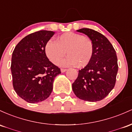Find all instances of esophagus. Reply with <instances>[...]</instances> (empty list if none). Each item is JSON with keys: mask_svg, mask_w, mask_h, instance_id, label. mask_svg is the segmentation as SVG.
Here are the masks:
<instances>
[{"mask_svg": "<svg viewBox=\"0 0 132 132\" xmlns=\"http://www.w3.org/2000/svg\"><path fill=\"white\" fill-rule=\"evenodd\" d=\"M60 70H61L62 73H63V72H66L67 69H60Z\"/></svg>", "mask_w": 132, "mask_h": 132, "instance_id": "34e87169", "label": "esophagus"}]
</instances>
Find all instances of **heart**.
<instances>
[{
    "label": "heart",
    "instance_id": "heart-1",
    "mask_svg": "<svg viewBox=\"0 0 132 132\" xmlns=\"http://www.w3.org/2000/svg\"><path fill=\"white\" fill-rule=\"evenodd\" d=\"M48 59L54 64L60 62L66 54L68 57L60 62L62 66H87L94 55V46L91 39L79 34L69 32L62 34L55 42L48 40L45 46Z\"/></svg>",
    "mask_w": 132,
    "mask_h": 132
}]
</instances>
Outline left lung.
Returning a JSON list of instances; mask_svg holds the SVG:
<instances>
[{
	"label": "left lung",
	"mask_w": 132,
	"mask_h": 132,
	"mask_svg": "<svg viewBox=\"0 0 132 132\" xmlns=\"http://www.w3.org/2000/svg\"><path fill=\"white\" fill-rule=\"evenodd\" d=\"M77 31L91 39L94 52L90 63L78 70L72 90L81 100L100 101L109 95L115 85L118 68L116 52L109 40L100 32L87 28Z\"/></svg>",
	"instance_id": "8db88e82"
}]
</instances>
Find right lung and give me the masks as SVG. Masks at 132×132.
<instances>
[{"instance_id": "obj_1", "label": "right lung", "mask_w": 132, "mask_h": 132, "mask_svg": "<svg viewBox=\"0 0 132 132\" xmlns=\"http://www.w3.org/2000/svg\"><path fill=\"white\" fill-rule=\"evenodd\" d=\"M55 32L40 30L27 35L15 47L12 56L13 87L20 98L31 103L44 101L52 92L60 69L47 58L46 43Z\"/></svg>"}]
</instances>
